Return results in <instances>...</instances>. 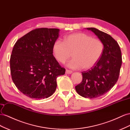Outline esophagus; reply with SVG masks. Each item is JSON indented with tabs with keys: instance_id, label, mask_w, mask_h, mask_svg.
<instances>
[{
	"instance_id": "34e87169",
	"label": "esophagus",
	"mask_w": 130,
	"mask_h": 130,
	"mask_svg": "<svg viewBox=\"0 0 130 130\" xmlns=\"http://www.w3.org/2000/svg\"><path fill=\"white\" fill-rule=\"evenodd\" d=\"M72 72V71H71V70H68V69H66V72H65V73H66V74H70V73H71Z\"/></svg>"
}]
</instances>
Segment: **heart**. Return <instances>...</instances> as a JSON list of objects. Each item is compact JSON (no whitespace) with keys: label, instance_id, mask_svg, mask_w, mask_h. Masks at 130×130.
I'll return each instance as SVG.
<instances>
[{"label":"heart","instance_id":"obj_1","mask_svg":"<svg viewBox=\"0 0 130 130\" xmlns=\"http://www.w3.org/2000/svg\"><path fill=\"white\" fill-rule=\"evenodd\" d=\"M104 44L99 39L82 32L74 33L65 37L64 42L55 41L53 46L55 58L64 64L72 56L68 66L70 68L89 70L92 68L101 59Z\"/></svg>","mask_w":130,"mask_h":130}]
</instances>
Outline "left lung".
<instances>
[{
    "label": "left lung",
    "mask_w": 130,
    "mask_h": 130,
    "mask_svg": "<svg viewBox=\"0 0 130 130\" xmlns=\"http://www.w3.org/2000/svg\"><path fill=\"white\" fill-rule=\"evenodd\" d=\"M87 29L94 32L102 41L104 51L95 66L82 72V81L75 89L77 93L83 97L94 99L107 93L117 83L122 64V56L118 42L110 35L95 28Z\"/></svg>",
    "instance_id": "8db88e82"
}]
</instances>
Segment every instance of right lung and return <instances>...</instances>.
Here are the masks:
<instances>
[{
  "label": "right lung",
  "instance_id": "1",
  "mask_svg": "<svg viewBox=\"0 0 130 130\" xmlns=\"http://www.w3.org/2000/svg\"><path fill=\"white\" fill-rule=\"evenodd\" d=\"M59 32L56 28H36L14 44L10 60L12 79L18 89L31 99L52 95L57 77L65 73L53 55Z\"/></svg>",
  "mask_w": 130,
  "mask_h": 130
}]
</instances>
